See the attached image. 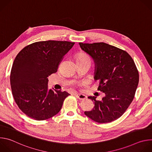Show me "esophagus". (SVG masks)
<instances>
[{
	"mask_svg": "<svg viewBox=\"0 0 152 152\" xmlns=\"http://www.w3.org/2000/svg\"><path fill=\"white\" fill-rule=\"evenodd\" d=\"M75 96L79 99L80 100H83V99H85L86 98V96L83 94H75Z\"/></svg>",
	"mask_w": 152,
	"mask_h": 152,
	"instance_id": "obj_1",
	"label": "esophagus"
}]
</instances>
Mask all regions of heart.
I'll list each match as a JSON object with an SVG mask.
<instances>
[{"instance_id":"1","label":"heart","mask_w":152,"mask_h":152,"mask_svg":"<svg viewBox=\"0 0 152 152\" xmlns=\"http://www.w3.org/2000/svg\"><path fill=\"white\" fill-rule=\"evenodd\" d=\"M77 59H83V60H89V61H90V58L88 57V56L86 55L85 53H80Z\"/></svg>"}]
</instances>
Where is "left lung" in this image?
Here are the masks:
<instances>
[{"label": "left lung", "mask_w": 152, "mask_h": 152, "mask_svg": "<svg viewBox=\"0 0 152 152\" xmlns=\"http://www.w3.org/2000/svg\"><path fill=\"white\" fill-rule=\"evenodd\" d=\"M79 45L93 58L94 79L99 80L98 90L105 94L101 101L94 96L88 97L94 107L84 114L99 123L113 121L124 113L134 98L139 82L135 62L126 51L104 42Z\"/></svg>", "instance_id": "left-lung-1"}]
</instances>
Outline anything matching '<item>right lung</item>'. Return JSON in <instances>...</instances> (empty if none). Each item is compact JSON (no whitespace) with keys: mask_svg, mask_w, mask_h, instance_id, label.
<instances>
[{"mask_svg":"<svg viewBox=\"0 0 152 152\" xmlns=\"http://www.w3.org/2000/svg\"><path fill=\"white\" fill-rule=\"evenodd\" d=\"M75 42L44 41L32 43L15 57L10 75L12 96L20 110L35 120L49 119L61 110L66 91L48 88V76Z\"/></svg>","mask_w":152,"mask_h":152,"instance_id":"add662e5","label":"right lung"}]
</instances>
